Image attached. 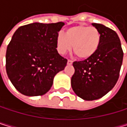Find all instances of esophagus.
Here are the masks:
<instances>
[{
  "label": "esophagus",
  "mask_w": 127,
  "mask_h": 127,
  "mask_svg": "<svg viewBox=\"0 0 127 127\" xmlns=\"http://www.w3.org/2000/svg\"><path fill=\"white\" fill-rule=\"evenodd\" d=\"M72 62H72L71 60H68V62H67V64H68V65H71L72 64Z\"/></svg>",
  "instance_id": "34e87169"
}]
</instances>
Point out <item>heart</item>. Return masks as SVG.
Here are the masks:
<instances>
[{"instance_id": "heart-1", "label": "heart", "mask_w": 127, "mask_h": 127, "mask_svg": "<svg viewBox=\"0 0 127 127\" xmlns=\"http://www.w3.org/2000/svg\"><path fill=\"white\" fill-rule=\"evenodd\" d=\"M100 42L98 30L87 25H77L68 29L65 34L59 33L56 47L60 55H65L73 46V51L81 59H88L97 52Z\"/></svg>"}]
</instances>
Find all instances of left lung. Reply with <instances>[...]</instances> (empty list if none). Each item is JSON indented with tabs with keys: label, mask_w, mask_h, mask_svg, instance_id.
Instances as JSON below:
<instances>
[{
	"label": "left lung",
	"mask_w": 127,
	"mask_h": 127,
	"mask_svg": "<svg viewBox=\"0 0 127 127\" xmlns=\"http://www.w3.org/2000/svg\"><path fill=\"white\" fill-rule=\"evenodd\" d=\"M100 33L95 54L84 61L74 62L71 79L75 93L85 100H94L107 95L119 78L124 52L117 32L103 24L92 23Z\"/></svg>",
	"instance_id": "8db88e82"
}]
</instances>
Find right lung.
I'll use <instances>...</instances> for the list:
<instances>
[{
    "label": "right lung",
    "instance_id": "1",
    "mask_svg": "<svg viewBox=\"0 0 127 127\" xmlns=\"http://www.w3.org/2000/svg\"><path fill=\"white\" fill-rule=\"evenodd\" d=\"M64 23H33L19 27L7 48L6 71L13 85L27 96L43 95L67 59L56 50V39Z\"/></svg>",
    "mask_w": 127,
    "mask_h": 127
}]
</instances>
